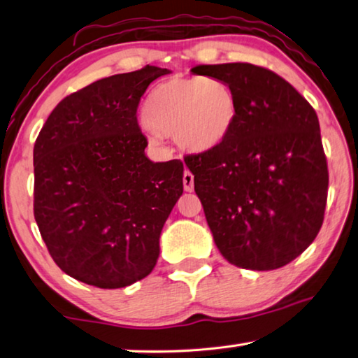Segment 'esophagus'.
<instances>
[{"mask_svg":"<svg viewBox=\"0 0 358 358\" xmlns=\"http://www.w3.org/2000/svg\"><path fill=\"white\" fill-rule=\"evenodd\" d=\"M183 187L187 192L194 191V175L189 171H185L183 173Z\"/></svg>","mask_w":358,"mask_h":358,"instance_id":"obj_1","label":"esophagus"}]
</instances>
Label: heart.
Returning <instances> with one entry per match:
<instances>
[{"label":"heart","mask_w":358,"mask_h":358,"mask_svg":"<svg viewBox=\"0 0 358 358\" xmlns=\"http://www.w3.org/2000/svg\"><path fill=\"white\" fill-rule=\"evenodd\" d=\"M142 117L150 138L175 137L181 148L203 155L227 141L238 117V102L226 82L203 76L173 77L155 87Z\"/></svg>","instance_id":"heart-1"}]
</instances>
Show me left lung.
<instances>
[{
  "label": "left lung",
  "instance_id": "obj_1",
  "mask_svg": "<svg viewBox=\"0 0 358 358\" xmlns=\"http://www.w3.org/2000/svg\"><path fill=\"white\" fill-rule=\"evenodd\" d=\"M191 72L226 82L238 102L227 141L185 157L217 250L240 268L287 265L324 221L329 169L317 115L292 85L260 66L199 64Z\"/></svg>",
  "mask_w": 358,
  "mask_h": 358
}]
</instances>
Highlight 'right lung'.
<instances>
[{
    "label": "right lung",
    "mask_w": 358,
    "mask_h": 358,
    "mask_svg": "<svg viewBox=\"0 0 358 358\" xmlns=\"http://www.w3.org/2000/svg\"><path fill=\"white\" fill-rule=\"evenodd\" d=\"M156 66L101 78L48 115L34 143V220L66 275L101 289L143 280L183 194V162H153L137 107Z\"/></svg>",
    "instance_id": "add662e5"
}]
</instances>
